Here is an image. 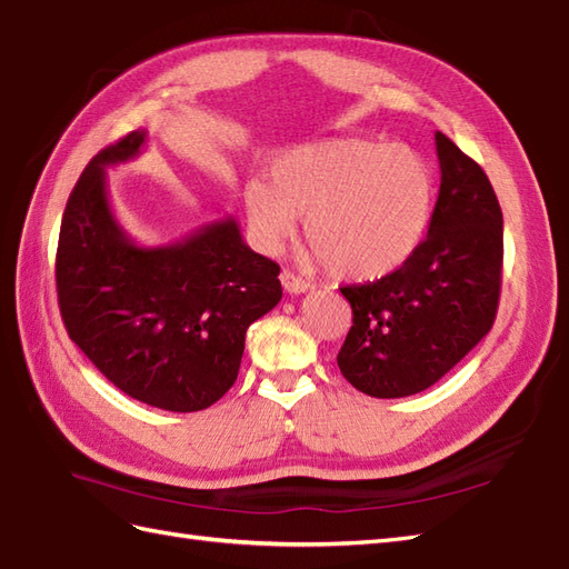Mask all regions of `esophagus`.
<instances>
[{
    "label": "esophagus",
    "instance_id": "34e87169",
    "mask_svg": "<svg viewBox=\"0 0 569 569\" xmlns=\"http://www.w3.org/2000/svg\"><path fill=\"white\" fill-rule=\"evenodd\" d=\"M281 283L286 288V293H290V296H300V293H306V290L310 288V283L306 279H300V276H296L293 271H283L281 273Z\"/></svg>",
    "mask_w": 569,
    "mask_h": 569
}]
</instances>
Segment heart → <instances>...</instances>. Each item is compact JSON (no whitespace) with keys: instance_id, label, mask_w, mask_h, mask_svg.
<instances>
[{"instance_id":"heart-1","label":"heart","mask_w":569,"mask_h":569,"mask_svg":"<svg viewBox=\"0 0 569 569\" xmlns=\"http://www.w3.org/2000/svg\"><path fill=\"white\" fill-rule=\"evenodd\" d=\"M433 171L405 144L332 138L283 154L271 183L244 189L249 224L276 252L296 234L298 218L325 267L341 279L388 276L417 252L433 213Z\"/></svg>"}]
</instances>
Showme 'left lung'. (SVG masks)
I'll return each instance as SVG.
<instances>
[{
    "instance_id": "8db88e82",
    "label": "left lung",
    "mask_w": 569,
    "mask_h": 569,
    "mask_svg": "<svg viewBox=\"0 0 569 569\" xmlns=\"http://www.w3.org/2000/svg\"><path fill=\"white\" fill-rule=\"evenodd\" d=\"M441 189L429 232L400 269L347 286L353 325L339 371L371 398L431 388L490 332L499 306L505 220L482 167L436 133Z\"/></svg>"
}]
</instances>
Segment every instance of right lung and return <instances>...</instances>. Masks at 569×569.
Segmentation results:
<instances>
[{
  "mask_svg": "<svg viewBox=\"0 0 569 569\" xmlns=\"http://www.w3.org/2000/svg\"><path fill=\"white\" fill-rule=\"evenodd\" d=\"M133 130L87 164L64 206L56 281L64 329L130 398L198 412L232 388L247 327L276 308L279 263L252 252L234 218L140 247L116 220L106 167L140 154Z\"/></svg>",
  "mask_w": 569,
  "mask_h": 569,
  "instance_id": "add662e5",
  "label": "right lung"
}]
</instances>
